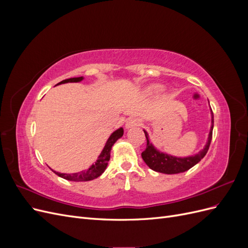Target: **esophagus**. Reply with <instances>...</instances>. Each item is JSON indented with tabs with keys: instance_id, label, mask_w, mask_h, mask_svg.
<instances>
[{
	"instance_id": "1",
	"label": "esophagus",
	"mask_w": 248,
	"mask_h": 248,
	"mask_svg": "<svg viewBox=\"0 0 248 248\" xmlns=\"http://www.w3.org/2000/svg\"><path fill=\"white\" fill-rule=\"evenodd\" d=\"M141 124L140 119L137 118V117H131L129 119H127V121L125 123V129H129L131 127L134 126H140Z\"/></svg>"
}]
</instances>
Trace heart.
<instances>
[{
	"label": "heart",
	"instance_id": "heart-1",
	"mask_svg": "<svg viewBox=\"0 0 248 248\" xmlns=\"http://www.w3.org/2000/svg\"><path fill=\"white\" fill-rule=\"evenodd\" d=\"M164 90H166V88H164V86L162 85L152 84L145 89V94L149 97H156L162 94L164 92Z\"/></svg>",
	"mask_w": 248,
	"mask_h": 248
}]
</instances>
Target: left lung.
<instances>
[{"label":"left lung","mask_w":248,"mask_h":248,"mask_svg":"<svg viewBox=\"0 0 248 248\" xmlns=\"http://www.w3.org/2000/svg\"><path fill=\"white\" fill-rule=\"evenodd\" d=\"M213 123H214V119H213V112L211 109V126H210V131L208 134V139H207L205 147L198 153L189 155V156H185V157L174 156L171 154L160 151V150L157 149L152 144V141L149 137V133L144 129L146 140H147V147L144 151L141 152L142 160L145 161V163L151 170L157 172L167 174V175L179 174V172L188 170L189 169L196 166L197 163H199L201 159L204 158V156L207 154L208 149L210 147V142H211V140H212Z\"/></svg>","instance_id":"obj_1"}]
</instances>
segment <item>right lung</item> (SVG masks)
I'll return each mask as SVG.
<instances>
[{
  "label": "right lung",
  "instance_id": "1",
  "mask_svg": "<svg viewBox=\"0 0 248 248\" xmlns=\"http://www.w3.org/2000/svg\"><path fill=\"white\" fill-rule=\"evenodd\" d=\"M81 80H84V77H79V78H72L60 81L58 85H62V84H67V82H79ZM124 130L122 127H120L117 130L112 132L109 138L108 139L106 145H104V148L102 149L101 153L99 154L98 158L93 163L91 167H90L87 170H82L79 172H74V174H63V172H59L54 170H51L52 171L57 174L59 177H61L63 179L69 180V181H76V182H86V181H91V180H94L96 178H98L103 174V171L106 170L108 164V160L110 158V151H111V147L114 146L115 142L123 137Z\"/></svg>",
  "mask_w": 248,
  "mask_h": 248
}]
</instances>
